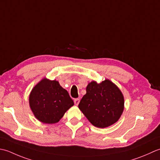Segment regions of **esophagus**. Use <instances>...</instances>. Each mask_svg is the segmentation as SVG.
<instances>
[{"label": "esophagus", "mask_w": 160, "mask_h": 160, "mask_svg": "<svg viewBox=\"0 0 160 160\" xmlns=\"http://www.w3.org/2000/svg\"><path fill=\"white\" fill-rule=\"evenodd\" d=\"M79 102H80V99H75L74 100V104H75V105H77V106L79 103Z\"/></svg>", "instance_id": "1"}]
</instances>
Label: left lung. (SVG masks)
<instances>
[{
    "instance_id": "obj_1",
    "label": "left lung",
    "mask_w": 160,
    "mask_h": 160,
    "mask_svg": "<svg viewBox=\"0 0 160 160\" xmlns=\"http://www.w3.org/2000/svg\"><path fill=\"white\" fill-rule=\"evenodd\" d=\"M124 99L116 85L106 79L102 83L90 82L79 108L92 124L106 128L118 121L123 110Z\"/></svg>"
}]
</instances>
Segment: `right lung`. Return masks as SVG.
Segmentation results:
<instances>
[{"mask_svg": "<svg viewBox=\"0 0 160 160\" xmlns=\"http://www.w3.org/2000/svg\"><path fill=\"white\" fill-rule=\"evenodd\" d=\"M30 106L34 116L45 123H55L74 105L66 90L57 81L43 79L30 94Z\"/></svg>", "mask_w": 160, "mask_h": 160, "instance_id": "add662e5", "label": "right lung"}]
</instances>
